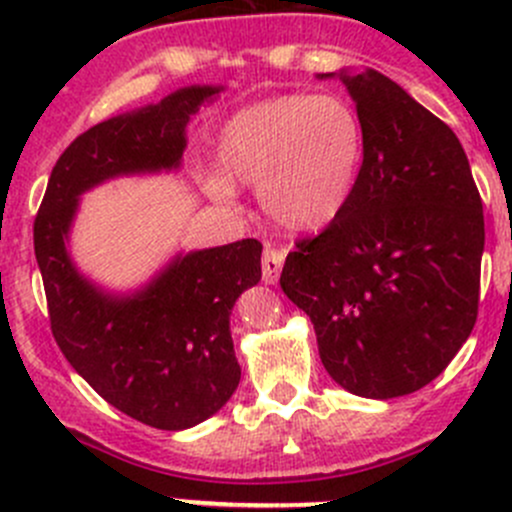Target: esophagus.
Wrapping results in <instances>:
<instances>
[{"label":"esophagus","instance_id":"esophagus-1","mask_svg":"<svg viewBox=\"0 0 512 512\" xmlns=\"http://www.w3.org/2000/svg\"><path fill=\"white\" fill-rule=\"evenodd\" d=\"M285 257L287 252L280 250V247H265V252H262V280L267 285H277L282 265H285Z\"/></svg>","mask_w":512,"mask_h":512}]
</instances>
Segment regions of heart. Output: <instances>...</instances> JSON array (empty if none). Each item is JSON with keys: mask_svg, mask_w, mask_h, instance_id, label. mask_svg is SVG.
I'll return each mask as SVG.
<instances>
[{"mask_svg": "<svg viewBox=\"0 0 512 512\" xmlns=\"http://www.w3.org/2000/svg\"><path fill=\"white\" fill-rule=\"evenodd\" d=\"M366 131L352 101L337 94H285L237 111L220 133L222 170H203L213 200L232 203V179L260 190L265 213L289 230H319L352 200Z\"/></svg>", "mask_w": 512, "mask_h": 512, "instance_id": "1", "label": "heart"}]
</instances>
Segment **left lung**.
I'll list each match as a JSON object with an SVG mask.
<instances>
[{"mask_svg":"<svg viewBox=\"0 0 512 512\" xmlns=\"http://www.w3.org/2000/svg\"><path fill=\"white\" fill-rule=\"evenodd\" d=\"M339 79L366 148L347 210L282 267L342 389L396 399L431 384L478 317L483 203L456 133L374 69Z\"/></svg>","mask_w":512,"mask_h":512,"instance_id":"8db88e82","label":"left lung"}]
</instances>
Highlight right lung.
Masks as SVG:
<instances>
[{
  "mask_svg": "<svg viewBox=\"0 0 512 512\" xmlns=\"http://www.w3.org/2000/svg\"><path fill=\"white\" fill-rule=\"evenodd\" d=\"M223 86H185L81 133L56 160L34 220L51 332L69 364L126 416L183 431L218 414L240 384L230 312L262 277L252 237L175 255L148 285L113 294L81 275L69 232L86 190L180 168L185 128Z\"/></svg>",
  "mask_w": 512,
  "mask_h": 512,
  "instance_id": "right-lung-1",
  "label": "right lung"
}]
</instances>
